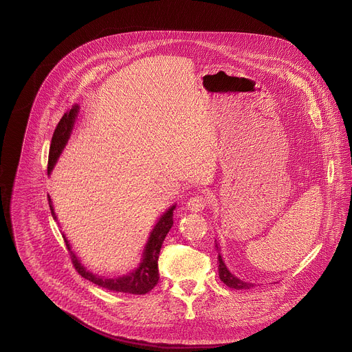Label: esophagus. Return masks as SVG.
<instances>
[{
  "mask_svg": "<svg viewBox=\"0 0 352 352\" xmlns=\"http://www.w3.org/2000/svg\"><path fill=\"white\" fill-rule=\"evenodd\" d=\"M210 205V197L208 195H195L188 200V210L190 212H202Z\"/></svg>",
  "mask_w": 352,
  "mask_h": 352,
  "instance_id": "obj_1",
  "label": "esophagus"
}]
</instances>
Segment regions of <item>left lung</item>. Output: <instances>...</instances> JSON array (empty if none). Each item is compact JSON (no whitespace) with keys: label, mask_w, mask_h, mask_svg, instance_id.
I'll return each instance as SVG.
<instances>
[{"label":"left lung","mask_w":352,"mask_h":352,"mask_svg":"<svg viewBox=\"0 0 352 352\" xmlns=\"http://www.w3.org/2000/svg\"><path fill=\"white\" fill-rule=\"evenodd\" d=\"M216 248H217V250H219V245H217V243H216ZM219 276H220V280H221L226 285H228L230 288H235V289H249V288L254 287L252 283H245V281L239 280L238 277H235V276L227 269V266H226L224 261L221 259V255H220V254H219Z\"/></svg>","instance_id":"obj_1"}]
</instances>
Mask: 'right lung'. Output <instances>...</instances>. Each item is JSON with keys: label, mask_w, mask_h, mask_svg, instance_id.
<instances>
[{"label": "right lung", "mask_w": 352, "mask_h": 352, "mask_svg": "<svg viewBox=\"0 0 352 352\" xmlns=\"http://www.w3.org/2000/svg\"><path fill=\"white\" fill-rule=\"evenodd\" d=\"M79 111L78 106H72V109L69 111H67L63 118L60 120L58 125L56 126V131L53 133V139H52V144H50V153H48V166H47V171L48 174L52 173V170L54 168L60 155L63 153V150L71 136L72 132V126L76 118V114ZM48 205H50V210H52V214L54 219L56 213H54V208L52 204V199L48 196ZM175 206L170 208L157 221V224L155 226L153 231L150 232L148 241L144 246V252H143V259L139 265V267L136 270H133L132 273L122 276V277H114V278H106L102 276L93 274L90 272H87L80 261L76 258V255L71 250V246L67 241V238L64 236V241L67 243V248L71 254V261L74 267L76 269V272L85 277L86 280L94 283L96 285H100L103 288H107L110 291L114 292H125V294H135V295H143L148 291H152L157 283H159V266H157V261H159V254L160 249L163 245V241L166 238V235L168 234L170 228L173 227V212H174Z\"/></svg>", "instance_id": "obj_1"}]
</instances>
